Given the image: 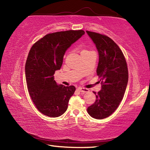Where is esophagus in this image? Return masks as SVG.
Wrapping results in <instances>:
<instances>
[{"label": "esophagus", "instance_id": "1", "mask_svg": "<svg viewBox=\"0 0 150 150\" xmlns=\"http://www.w3.org/2000/svg\"><path fill=\"white\" fill-rule=\"evenodd\" d=\"M78 90L81 91V92H83V93H88V91H89V90H88V88H83V87H79Z\"/></svg>", "mask_w": 150, "mask_h": 150}]
</instances>
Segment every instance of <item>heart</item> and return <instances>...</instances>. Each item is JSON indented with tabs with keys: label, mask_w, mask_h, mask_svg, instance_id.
<instances>
[{
	"label": "heart",
	"mask_w": 150,
	"mask_h": 150,
	"mask_svg": "<svg viewBox=\"0 0 150 150\" xmlns=\"http://www.w3.org/2000/svg\"><path fill=\"white\" fill-rule=\"evenodd\" d=\"M82 52H87V50H83V51H82Z\"/></svg>",
	"instance_id": "1"
}]
</instances>
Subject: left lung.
Segmentation results:
<instances>
[{"label":"left lung","instance_id":"8db88e82","mask_svg":"<svg viewBox=\"0 0 150 150\" xmlns=\"http://www.w3.org/2000/svg\"><path fill=\"white\" fill-rule=\"evenodd\" d=\"M86 32L98 50L96 74L102 84L95 102L88 106L87 112L93 118L100 120L111 115L120 105L128 84V71L122 52L112 40L98 33Z\"/></svg>","mask_w":150,"mask_h":150}]
</instances>
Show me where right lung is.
Here are the masks:
<instances>
[{
  "label": "right lung",
  "mask_w": 150,
  "mask_h": 150,
  "mask_svg": "<svg viewBox=\"0 0 150 150\" xmlns=\"http://www.w3.org/2000/svg\"><path fill=\"white\" fill-rule=\"evenodd\" d=\"M84 34L82 30L48 34L30 49L25 65L27 87L35 106L43 115L55 118L67 110L75 87L58 85L54 75L62 67L66 50Z\"/></svg>",
  "instance_id": "right-lung-1"
}]
</instances>
